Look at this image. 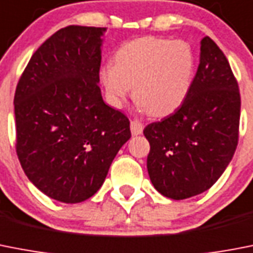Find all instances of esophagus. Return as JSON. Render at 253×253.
I'll return each mask as SVG.
<instances>
[{
  "mask_svg": "<svg viewBox=\"0 0 253 253\" xmlns=\"http://www.w3.org/2000/svg\"><path fill=\"white\" fill-rule=\"evenodd\" d=\"M130 128H131V133H132L133 136H136V135H141L144 130V125L139 121H131V125H130Z\"/></svg>",
  "mask_w": 253,
  "mask_h": 253,
  "instance_id": "34e87169",
  "label": "esophagus"
}]
</instances>
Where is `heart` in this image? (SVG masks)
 <instances>
[{
  "mask_svg": "<svg viewBox=\"0 0 253 253\" xmlns=\"http://www.w3.org/2000/svg\"><path fill=\"white\" fill-rule=\"evenodd\" d=\"M116 64L100 69V82L108 103L122 108L132 96L152 117H165L179 109L188 97L195 73L190 44L167 38L141 37L116 52Z\"/></svg>",
  "mask_w": 253,
  "mask_h": 253,
  "instance_id": "b5f03b06",
  "label": "heart"
}]
</instances>
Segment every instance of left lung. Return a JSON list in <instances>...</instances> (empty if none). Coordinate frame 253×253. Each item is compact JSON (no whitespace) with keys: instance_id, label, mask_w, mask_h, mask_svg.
<instances>
[{"instance_id":"8db88e82","label":"left lung","mask_w":253,"mask_h":253,"mask_svg":"<svg viewBox=\"0 0 253 253\" xmlns=\"http://www.w3.org/2000/svg\"><path fill=\"white\" fill-rule=\"evenodd\" d=\"M241 95L229 61L210 37L192 88L175 113L144 128L150 144V181L167 198L186 199L209 190L238 145Z\"/></svg>"}]
</instances>
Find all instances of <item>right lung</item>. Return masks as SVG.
I'll return each mask as SVG.
<instances>
[{
  "mask_svg": "<svg viewBox=\"0 0 253 253\" xmlns=\"http://www.w3.org/2000/svg\"><path fill=\"white\" fill-rule=\"evenodd\" d=\"M105 32L61 28L37 48L15 91L20 165L36 188L59 202L92 197L131 137L128 118L104 103L99 87Z\"/></svg>",
  "mask_w": 253,
  "mask_h": 253,
  "instance_id": "1",
  "label": "right lung"
}]
</instances>
